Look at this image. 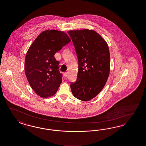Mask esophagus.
I'll return each instance as SVG.
<instances>
[{"label": "esophagus", "instance_id": "obj_1", "mask_svg": "<svg viewBox=\"0 0 146 146\" xmlns=\"http://www.w3.org/2000/svg\"><path fill=\"white\" fill-rule=\"evenodd\" d=\"M63 75H64V76H65V77H67V72H64V73H63Z\"/></svg>", "mask_w": 146, "mask_h": 146}]
</instances>
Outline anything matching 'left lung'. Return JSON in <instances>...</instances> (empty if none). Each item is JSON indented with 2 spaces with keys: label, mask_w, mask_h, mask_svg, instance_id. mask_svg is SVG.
<instances>
[{
  "label": "left lung",
  "mask_w": 146,
  "mask_h": 146,
  "mask_svg": "<svg viewBox=\"0 0 146 146\" xmlns=\"http://www.w3.org/2000/svg\"><path fill=\"white\" fill-rule=\"evenodd\" d=\"M68 33L75 47L79 65L76 80L70 82V89L78 99L90 100L103 89L108 78L110 71L108 46L94 31H70Z\"/></svg>",
  "instance_id": "1"
}]
</instances>
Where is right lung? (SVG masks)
Masks as SVG:
<instances>
[{"instance_id":"add662e5","label":"right lung","mask_w":146,"mask_h":146,"mask_svg":"<svg viewBox=\"0 0 146 146\" xmlns=\"http://www.w3.org/2000/svg\"><path fill=\"white\" fill-rule=\"evenodd\" d=\"M70 41L64 32L54 30L41 33L26 55L25 71L31 88L42 98L54 95L62 82L56 52Z\"/></svg>"}]
</instances>
